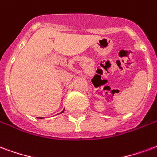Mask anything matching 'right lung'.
Masks as SVG:
<instances>
[{"label":"right lung","instance_id":"1","mask_svg":"<svg viewBox=\"0 0 157 157\" xmlns=\"http://www.w3.org/2000/svg\"><path fill=\"white\" fill-rule=\"evenodd\" d=\"M63 111H64V110H63ZM63 112H62V113H63ZM40 119H42V118H40Z\"/></svg>","mask_w":157,"mask_h":157}]
</instances>
